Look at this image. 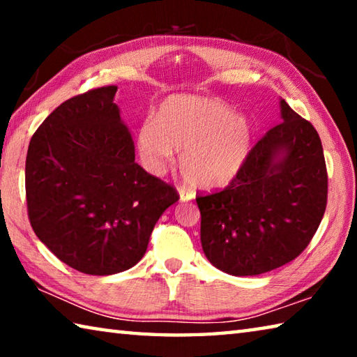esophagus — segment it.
<instances>
[{"label":"esophagus","instance_id":"34e87169","mask_svg":"<svg viewBox=\"0 0 357 357\" xmlns=\"http://www.w3.org/2000/svg\"><path fill=\"white\" fill-rule=\"evenodd\" d=\"M178 192H179V200L181 202H189V200H192V198H195V192L187 189V187H184V185H179Z\"/></svg>","mask_w":357,"mask_h":357}]
</instances>
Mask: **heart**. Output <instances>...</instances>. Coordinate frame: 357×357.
I'll list each match as a JSON object with an SVG mask.
<instances>
[{"instance_id": "heart-1", "label": "heart", "mask_w": 357, "mask_h": 357, "mask_svg": "<svg viewBox=\"0 0 357 357\" xmlns=\"http://www.w3.org/2000/svg\"><path fill=\"white\" fill-rule=\"evenodd\" d=\"M249 121L223 102L202 96H172L155 121L138 130V153L146 170L160 173L173 149L183 151L179 168L192 185L213 190L231 183L249 155Z\"/></svg>"}]
</instances>
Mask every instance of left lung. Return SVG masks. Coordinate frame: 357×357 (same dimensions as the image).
Segmentation results:
<instances>
[{
	"label": "left lung",
	"mask_w": 357,
	"mask_h": 357,
	"mask_svg": "<svg viewBox=\"0 0 357 357\" xmlns=\"http://www.w3.org/2000/svg\"><path fill=\"white\" fill-rule=\"evenodd\" d=\"M280 116L228 187L197 197L203 252L227 274L258 275L293 261L324 215L328 172L318 132L283 99Z\"/></svg>",
	"instance_id": "left-lung-1"
}]
</instances>
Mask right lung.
<instances>
[{
	"label": "right lung",
	"mask_w": 357,
	"mask_h": 357,
	"mask_svg": "<svg viewBox=\"0 0 357 357\" xmlns=\"http://www.w3.org/2000/svg\"><path fill=\"white\" fill-rule=\"evenodd\" d=\"M116 91L112 84L63 102L34 132L26 154V204L36 236L89 275L135 266L155 222L179 200L173 185L135 162Z\"/></svg>",
	"instance_id": "1"
}]
</instances>
